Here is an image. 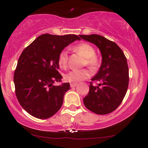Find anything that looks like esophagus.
Instances as JSON below:
<instances>
[{"instance_id": "34e87169", "label": "esophagus", "mask_w": 148, "mask_h": 148, "mask_svg": "<svg viewBox=\"0 0 148 148\" xmlns=\"http://www.w3.org/2000/svg\"><path fill=\"white\" fill-rule=\"evenodd\" d=\"M77 86V84H76V83H71L70 84V86H71V88H74V87H75V86Z\"/></svg>"}]
</instances>
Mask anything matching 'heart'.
Here are the masks:
<instances>
[{
    "instance_id": "obj_1",
    "label": "heart",
    "mask_w": 148,
    "mask_h": 148,
    "mask_svg": "<svg viewBox=\"0 0 148 148\" xmlns=\"http://www.w3.org/2000/svg\"><path fill=\"white\" fill-rule=\"evenodd\" d=\"M76 51L81 53L86 59V64L92 71H95L97 68L99 61L95 56V50L94 47L87 43H82L76 46L74 48ZM59 64L62 68H66L68 65V51L63 50L61 51L58 59ZM89 77V72L86 69H73L67 72L64 77L66 81L72 83H78L86 79Z\"/></svg>"
}]
</instances>
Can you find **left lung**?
I'll return each instance as SVG.
<instances>
[{
  "label": "left lung",
  "mask_w": 148,
  "mask_h": 148,
  "mask_svg": "<svg viewBox=\"0 0 148 148\" xmlns=\"http://www.w3.org/2000/svg\"><path fill=\"white\" fill-rule=\"evenodd\" d=\"M99 49L102 64L97 74L92 78L97 82L89 86L84 98L85 107L97 114H107L115 110L123 100L129 84V69L122 49L114 42L99 35H79Z\"/></svg>",
  "instance_id": "left-lung-1"
}]
</instances>
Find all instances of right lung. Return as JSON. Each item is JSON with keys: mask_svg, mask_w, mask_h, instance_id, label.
Returning a JSON list of instances; mask_svg holds the SVG:
<instances>
[{"mask_svg": "<svg viewBox=\"0 0 148 148\" xmlns=\"http://www.w3.org/2000/svg\"><path fill=\"white\" fill-rule=\"evenodd\" d=\"M76 40L81 39L73 34H43L21 54L13 77L16 95L21 107L33 117L47 119L60 110L70 84L53 85L62 78L58 59L61 51Z\"/></svg>", "mask_w": 148, "mask_h": 148, "instance_id": "right-lung-1", "label": "right lung"}]
</instances>
